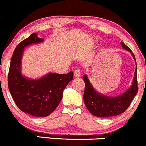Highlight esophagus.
I'll return each instance as SVG.
<instances>
[{
  "label": "esophagus",
  "mask_w": 146,
  "mask_h": 146,
  "mask_svg": "<svg viewBox=\"0 0 146 146\" xmlns=\"http://www.w3.org/2000/svg\"><path fill=\"white\" fill-rule=\"evenodd\" d=\"M74 75L76 77H79L81 76V70L79 69H76V70H74Z\"/></svg>",
  "instance_id": "esophagus-1"
}]
</instances>
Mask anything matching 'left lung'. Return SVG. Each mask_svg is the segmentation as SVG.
I'll return each instance as SVG.
<instances>
[{
	"label": "left lung",
	"mask_w": 146,
	"mask_h": 146,
	"mask_svg": "<svg viewBox=\"0 0 146 146\" xmlns=\"http://www.w3.org/2000/svg\"><path fill=\"white\" fill-rule=\"evenodd\" d=\"M122 48L131 52L136 61L134 55L131 49L121 42ZM83 79L85 82V89L84 93V101L87 109L92 115L98 117H110L117 116L125 112L131 103L135 96L137 94V66L135 71L134 77L131 86L122 95L117 97H108L97 93L88 81L86 75H84Z\"/></svg>",
	"instance_id": "left-lung-1"
}]
</instances>
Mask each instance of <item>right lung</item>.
Listing matches in <instances>:
<instances>
[{
    "mask_svg": "<svg viewBox=\"0 0 146 146\" xmlns=\"http://www.w3.org/2000/svg\"><path fill=\"white\" fill-rule=\"evenodd\" d=\"M36 34H31L15 49L8 72V88L13 100L22 112L40 117L52 113L62 98L63 90L73 79V72L49 73L37 80H30L21 74V59L24 48L42 42Z\"/></svg>",
    "mask_w": 146,
    "mask_h": 146,
    "instance_id": "right-lung-1",
    "label": "right lung"
}]
</instances>
